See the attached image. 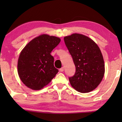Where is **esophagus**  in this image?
<instances>
[{
    "instance_id": "34e87169",
    "label": "esophagus",
    "mask_w": 122,
    "mask_h": 122,
    "mask_svg": "<svg viewBox=\"0 0 122 122\" xmlns=\"http://www.w3.org/2000/svg\"><path fill=\"white\" fill-rule=\"evenodd\" d=\"M59 71H61V72H63V71H64V68L63 67L61 68V69H59Z\"/></svg>"
}]
</instances>
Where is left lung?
I'll return each mask as SVG.
<instances>
[{
    "mask_svg": "<svg viewBox=\"0 0 122 122\" xmlns=\"http://www.w3.org/2000/svg\"><path fill=\"white\" fill-rule=\"evenodd\" d=\"M64 40L76 66L74 75L69 78L71 86L81 93L93 91L101 83L105 72L99 48L91 38L77 33L65 36Z\"/></svg>",
    "mask_w": 122,
    "mask_h": 122,
    "instance_id": "1",
    "label": "left lung"
}]
</instances>
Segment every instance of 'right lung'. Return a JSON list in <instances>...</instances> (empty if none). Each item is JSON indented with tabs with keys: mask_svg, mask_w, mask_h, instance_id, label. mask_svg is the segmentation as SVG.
<instances>
[{
	"mask_svg": "<svg viewBox=\"0 0 122 122\" xmlns=\"http://www.w3.org/2000/svg\"><path fill=\"white\" fill-rule=\"evenodd\" d=\"M61 41L56 36L42 34L30 41L21 51L18 61L20 79L28 88L40 90L49 84L58 70L51 53Z\"/></svg>",
	"mask_w": 122,
	"mask_h": 122,
	"instance_id": "right-lung-1",
	"label": "right lung"
}]
</instances>
